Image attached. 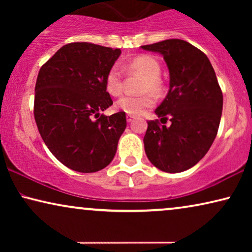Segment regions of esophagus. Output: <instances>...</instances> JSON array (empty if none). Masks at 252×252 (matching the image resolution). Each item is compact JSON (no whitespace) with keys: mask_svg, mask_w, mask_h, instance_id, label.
Here are the masks:
<instances>
[{"mask_svg":"<svg viewBox=\"0 0 252 252\" xmlns=\"http://www.w3.org/2000/svg\"><path fill=\"white\" fill-rule=\"evenodd\" d=\"M134 118H135V117L132 116V115H127V116H126V120H127V123H130Z\"/></svg>","mask_w":252,"mask_h":252,"instance_id":"1","label":"esophagus"}]
</instances>
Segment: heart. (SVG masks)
Masks as SVG:
<instances>
[{
  "mask_svg": "<svg viewBox=\"0 0 252 252\" xmlns=\"http://www.w3.org/2000/svg\"><path fill=\"white\" fill-rule=\"evenodd\" d=\"M124 68L128 73L144 75L146 79L141 85V92H153L156 94L160 92V64L155 57L149 55H141L124 65ZM123 72L118 65H113L105 75V91L110 95L118 96L123 92ZM154 103L155 98L150 93L141 95H124L116 102L115 109L127 115L135 116L141 115L144 110L153 106Z\"/></svg>",
  "mask_w": 252,
  "mask_h": 252,
  "instance_id": "obj_1",
  "label": "heart"
}]
</instances>
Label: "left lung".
<instances>
[{
	"instance_id": "left-lung-1",
	"label": "left lung",
	"mask_w": 252,
	"mask_h": 252,
	"mask_svg": "<svg viewBox=\"0 0 252 252\" xmlns=\"http://www.w3.org/2000/svg\"><path fill=\"white\" fill-rule=\"evenodd\" d=\"M164 57L170 89L155 110L171 126L149 120L143 143L148 159L160 171L178 173L198 163L218 133L222 93L209 58L187 41L170 39L141 47ZM163 123V122H161Z\"/></svg>"
}]
</instances>
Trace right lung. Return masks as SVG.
Masks as SVG:
<instances>
[{"label": "right lung", "mask_w": 252, "mask_h": 252, "mask_svg": "<svg viewBox=\"0 0 252 252\" xmlns=\"http://www.w3.org/2000/svg\"><path fill=\"white\" fill-rule=\"evenodd\" d=\"M120 49L88 42L63 46L40 68L34 118L50 153L71 170L93 173L108 166L126 128L125 112L112 105L105 75Z\"/></svg>", "instance_id": "add662e5"}]
</instances>
